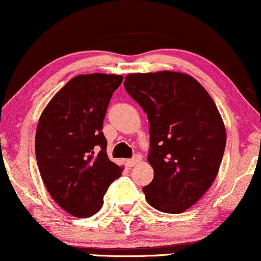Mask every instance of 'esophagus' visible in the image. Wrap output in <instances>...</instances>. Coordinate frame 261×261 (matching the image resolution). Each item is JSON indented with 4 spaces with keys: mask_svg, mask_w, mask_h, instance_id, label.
Instances as JSON below:
<instances>
[{
    "mask_svg": "<svg viewBox=\"0 0 261 261\" xmlns=\"http://www.w3.org/2000/svg\"><path fill=\"white\" fill-rule=\"evenodd\" d=\"M142 160V156L140 154H136L135 155V156L133 158V159H128V160H126V165L128 167H133V166H135V165H137L138 163H140V161Z\"/></svg>",
    "mask_w": 261,
    "mask_h": 261,
    "instance_id": "34e87169",
    "label": "esophagus"
}]
</instances>
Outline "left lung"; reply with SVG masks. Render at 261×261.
<instances>
[{
    "label": "left lung",
    "mask_w": 261,
    "mask_h": 261,
    "mask_svg": "<svg viewBox=\"0 0 261 261\" xmlns=\"http://www.w3.org/2000/svg\"><path fill=\"white\" fill-rule=\"evenodd\" d=\"M127 94L147 113L153 180L142 188L155 210L178 214L190 208L218 174L225 125L213 98L183 72L130 73Z\"/></svg>",
    "instance_id": "1"
}]
</instances>
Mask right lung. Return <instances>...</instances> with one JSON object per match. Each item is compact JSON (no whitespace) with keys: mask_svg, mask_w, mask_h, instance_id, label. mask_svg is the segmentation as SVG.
<instances>
[{"mask_svg":"<svg viewBox=\"0 0 261 261\" xmlns=\"http://www.w3.org/2000/svg\"><path fill=\"white\" fill-rule=\"evenodd\" d=\"M121 82L119 74L75 75L39 117L35 148L43 183L55 202L78 218L101 210L108 187L123 172L108 159L102 133L108 103Z\"/></svg>","mask_w":261,"mask_h":261,"instance_id":"add662e5","label":"right lung"}]
</instances>
